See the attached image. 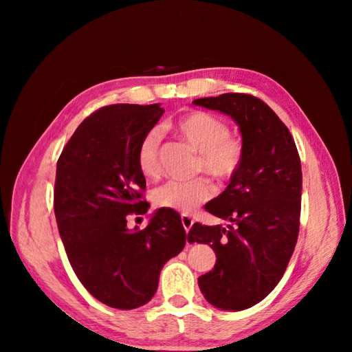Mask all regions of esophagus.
<instances>
[{"instance_id": "esophagus-1", "label": "esophagus", "mask_w": 352, "mask_h": 352, "mask_svg": "<svg viewBox=\"0 0 352 352\" xmlns=\"http://www.w3.org/2000/svg\"><path fill=\"white\" fill-rule=\"evenodd\" d=\"M182 223H183V227L186 230V233H188V231L193 226V219L190 218V216H188V214H182Z\"/></svg>"}]
</instances>
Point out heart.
I'll use <instances>...</instances> for the list:
<instances>
[{
  "instance_id": "obj_1",
  "label": "heart",
  "mask_w": 352,
  "mask_h": 352,
  "mask_svg": "<svg viewBox=\"0 0 352 352\" xmlns=\"http://www.w3.org/2000/svg\"><path fill=\"white\" fill-rule=\"evenodd\" d=\"M180 136L199 151L198 169L219 182L233 177L243 160V142L230 134L223 119L203 110L186 111L172 124ZM162 134L157 129L145 133L138 146V166L146 178L159 175ZM213 186L206 177L189 182H168L154 190V204L180 213H192L213 197Z\"/></svg>"
}]
</instances>
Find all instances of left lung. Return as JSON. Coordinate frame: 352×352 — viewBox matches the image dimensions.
<instances>
[{"label":"left lung","mask_w":352,"mask_h":352,"mask_svg":"<svg viewBox=\"0 0 352 352\" xmlns=\"http://www.w3.org/2000/svg\"><path fill=\"white\" fill-rule=\"evenodd\" d=\"M234 119L242 133L243 160L206 210L233 222L193 223L188 241L216 252L198 284L206 300L222 310H245L278 284L300 233L302 172L295 140L275 111L257 96L222 94L193 101Z\"/></svg>","instance_id":"left-lung-1"}]
</instances>
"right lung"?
I'll return each mask as SVG.
<instances>
[{"mask_svg":"<svg viewBox=\"0 0 352 352\" xmlns=\"http://www.w3.org/2000/svg\"><path fill=\"white\" fill-rule=\"evenodd\" d=\"M163 111L159 104L101 107L57 160L54 213L66 256L89 294L119 310L151 300L163 265L186 245L175 210L159 208L144 230L126 228V216L148 212L136 154Z\"/></svg>","mask_w":352,"mask_h":352,"instance_id":"1","label":"right lung"}]
</instances>
